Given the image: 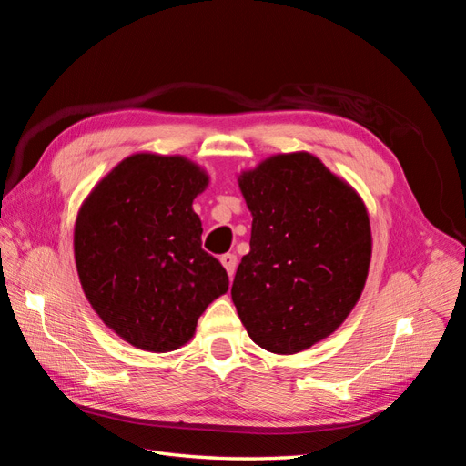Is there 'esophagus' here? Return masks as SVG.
Segmentation results:
<instances>
[{
  "label": "esophagus",
  "instance_id": "obj_1",
  "mask_svg": "<svg viewBox=\"0 0 466 466\" xmlns=\"http://www.w3.org/2000/svg\"><path fill=\"white\" fill-rule=\"evenodd\" d=\"M219 260H221L223 268H225V270H228V274L231 278L235 274V268H237V257L233 255V252H225V255L219 257Z\"/></svg>",
  "mask_w": 466,
  "mask_h": 466
}]
</instances>
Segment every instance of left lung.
I'll list each match as a JSON object with an SVG mask.
<instances>
[{
  "label": "left lung",
  "instance_id": "1",
  "mask_svg": "<svg viewBox=\"0 0 466 466\" xmlns=\"http://www.w3.org/2000/svg\"><path fill=\"white\" fill-rule=\"evenodd\" d=\"M238 185L252 231L233 303L252 342L298 354L340 327L360 299L371 258L368 211L309 153L276 155Z\"/></svg>",
  "mask_w": 466,
  "mask_h": 466
}]
</instances>
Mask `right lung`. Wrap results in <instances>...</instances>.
I'll list each match as a JSON object with an SVG mask.
<instances>
[{"mask_svg":"<svg viewBox=\"0 0 466 466\" xmlns=\"http://www.w3.org/2000/svg\"><path fill=\"white\" fill-rule=\"evenodd\" d=\"M208 177L182 157L139 153L98 182L76 223V264L89 303L118 336L147 351L187 344L206 307L229 289L202 248L192 200Z\"/></svg>","mask_w":466,"mask_h":466,"instance_id":"add662e5","label":"right lung"}]
</instances>
